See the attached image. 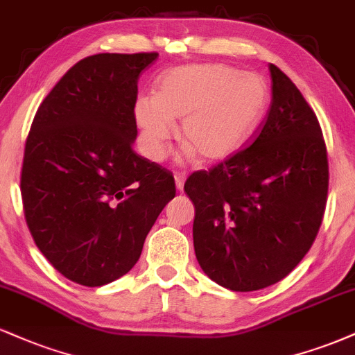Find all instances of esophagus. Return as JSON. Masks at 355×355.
<instances>
[{"mask_svg":"<svg viewBox=\"0 0 355 355\" xmlns=\"http://www.w3.org/2000/svg\"><path fill=\"white\" fill-rule=\"evenodd\" d=\"M174 181H176V187H178V191H182V189H184L186 174H184V173H176V174H174Z\"/></svg>","mask_w":355,"mask_h":355,"instance_id":"esophagus-1","label":"esophagus"}]
</instances>
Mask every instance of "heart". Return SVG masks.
Listing matches in <instances>:
<instances>
[{"label":"heart","mask_w":355,"mask_h":355,"mask_svg":"<svg viewBox=\"0 0 355 355\" xmlns=\"http://www.w3.org/2000/svg\"><path fill=\"white\" fill-rule=\"evenodd\" d=\"M268 86L254 73L224 64H187L161 74L154 96L136 99L135 121L148 157L161 161L181 121L187 151L218 161L234 154L259 126L268 107Z\"/></svg>","instance_id":"b5f03b06"}]
</instances>
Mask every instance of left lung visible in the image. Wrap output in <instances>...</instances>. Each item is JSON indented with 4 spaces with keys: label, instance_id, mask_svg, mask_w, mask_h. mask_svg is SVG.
I'll return each instance as SVG.
<instances>
[{
    "label": "left lung",
    "instance_id": "8db88e82",
    "mask_svg": "<svg viewBox=\"0 0 355 355\" xmlns=\"http://www.w3.org/2000/svg\"><path fill=\"white\" fill-rule=\"evenodd\" d=\"M272 101L249 148L187 178L199 266L236 293L276 284L306 256L327 201V149L315 112L277 66Z\"/></svg>",
    "mask_w": 355,
    "mask_h": 355
}]
</instances>
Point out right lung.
Wrapping results in <instances>:
<instances>
[{"label": "right lung", "mask_w": 355, "mask_h": 355, "mask_svg": "<svg viewBox=\"0 0 355 355\" xmlns=\"http://www.w3.org/2000/svg\"><path fill=\"white\" fill-rule=\"evenodd\" d=\"M157 53L87 56L37 107L24 146L21 198L43 256L76 284L129 272L176 196L171 171L135 153L137 79Z\"/></svg>", "instance_id": "add662e5"}]
</instances>
